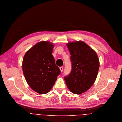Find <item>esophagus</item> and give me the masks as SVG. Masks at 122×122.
Returning a JSON list of instances; mask_svg holds the SVG:
<instances>
[{"instance_id":"34e87169","label":"esophagus","mask_w":122,"mask_h":122,"mask_svg":"<svg viewBox=\"0 0 122 122\" xmlns=\"http://www.w3.org/2000/svg\"><path fill=\"white\" fill-rule=\"evenodd\" d=\"M60 70H61V71L62 72L63 71V67H60Z\"/></svg>"}]
</instances>
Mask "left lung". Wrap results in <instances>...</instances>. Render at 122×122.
<instances>
[{
  "mask_svg": "<svg viewBox=\"0 0 122 122\" xmlns=\"http://www.w3.org/2000/svg\"><path fill=\"white\" fill-rule=\"evenodd\" d=\"M70 53L72 69L64 77L70 92L80 94L86 92L94 84L100 67L96 52L82 41L66 44Z\"/></svg>",
  "mask_w": 122,
  "mask_h": 122,
  "instance_id": "1",
  "label": "left lung"
}]
</instances>
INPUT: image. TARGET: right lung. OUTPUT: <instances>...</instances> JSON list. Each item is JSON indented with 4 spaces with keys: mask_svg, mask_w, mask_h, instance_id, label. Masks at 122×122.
<instances>
[{
    "mask_svg": "<svg viewBox=\"0 0 122 122\" xmlns=\"http://www.w3.org/2000/svg\"><path fill=\"white\" fill-rule=\"evenodd\" d=\"M54 45L48 41L37 43L25 54L22 70L30 88L40 94L48 93L61 73L52 53Z\"/></svg>",
    "mask_w": 122,
    "mask_h": 122,
    "instance_id": "right-lung-1",
    "label": "right lung"
}]
</instances>
